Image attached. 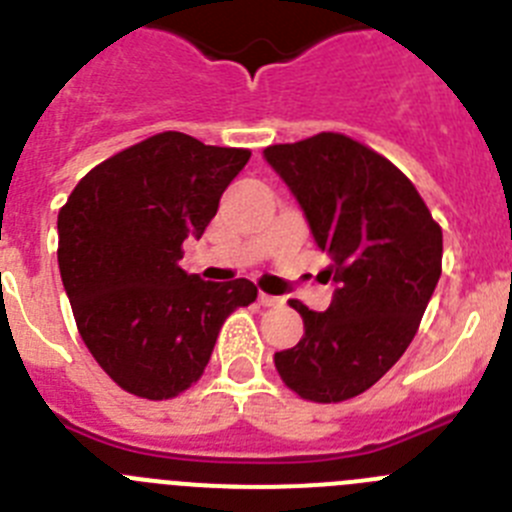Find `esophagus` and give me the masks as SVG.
I'll return each mask as SVG.
<instances>
[{
  "instance_id": "34e87169",
  "label": "esophagus",
  "mask_w": 512,
  "mask_h": 512,
  "mask_svg": "<svg viewBox=\"0 0 512 512\" xmlns=\"http://www.w3.org/2000/svg\"><path fill=\"white\" fill-rule=\"evenodd\" d=\"M259 302L264 307H274V305H282V300H279V297H271V295H266V292H261L259 295Z\"/></svg>"
}]
</instances>
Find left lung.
I'll use <instances>...</instances> for the list:
<instances>
[{"mask_svg":"<svg viewBox=\"0 0 512 512\" xmlns=\"http://www.w3.org/2000/svg\"><path fill=\"white\" fill-rule=\"evenodd\" d=\"M305 210L338 282L325 312L289 300L305 336L274 354L289 390L310 402L366 392L418 333L441 277L443 233L415 184L390 158L343 133H318L264 151Z\"/></svg>","mask_w":512,"mask_h":512,"instance_id":"obj_1","label":"left lung"}]
</instances>
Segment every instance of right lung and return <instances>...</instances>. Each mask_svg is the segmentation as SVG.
Masks as SVG:
<instances>
[{"mask_svg":"<svg viewBox=\"0 0 512 512\" xmlns=\"http://www.w3.org/2000/svg\"><path fill=\"white\" fill-rule=\"evenodd\" d=\"M248 148L205 146L166 130L94 166L58 212V269L76 328L112 382L171 400L205 372L225 318L259 289L205 282L179 266Z\"/></svg>","mask_w":512,"mask_h":512,"instance_id":"obj_1","label":"right lung"}]
</instances>
